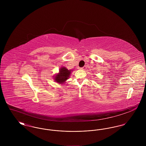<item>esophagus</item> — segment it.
<instances>
[{
	"label": "esophagus",
	"mask_w": 146,
	"mask_h": 146,
	"mask_svg": "<svg viewBox=\"0 0 146 146\" xmlns=\"http://www.w3.org/2000/svg\"><path fill=\"white\" fill-rule=\"evenodd\" d=\"M86 67H85V66H84L83 67H82V68H81L80 69L82 70H86Z\"/></svg>",
	"instance_id": "1"
}]
</instances>
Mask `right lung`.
Masks as SVG:
<instances>
[{
    "label": "right lung",
    "mask_w": 146,
    "mask_h": 146,
    "mask_svg": "<svg viewBox=\"0 0 146 146\" xmlns=\"http://www.w3.org/2000/svg\"><path fill=\"white\" fill-rule=\"evenodd\" d=\"M72 71L73 70H68L65 67H61L59 72L53 76L55 82L59 84L66 83L67 80L70 78V75Z\"/></svg>",
    "instance_id": "obj_1"
}]
</instances>
